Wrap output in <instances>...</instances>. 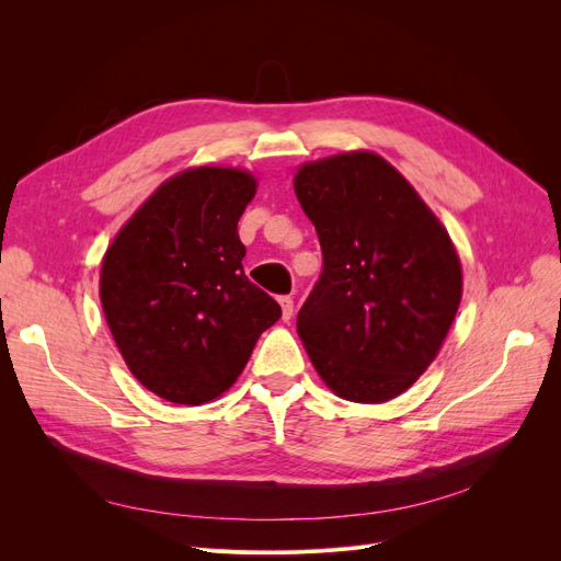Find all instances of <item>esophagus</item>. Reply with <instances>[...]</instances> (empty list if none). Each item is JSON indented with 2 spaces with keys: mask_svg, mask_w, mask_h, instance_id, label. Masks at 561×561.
Returning <instances> with one entry per match:
<instances>
[{
  "mask_svg": "<svg viewBox=\"0 0 561 561\" xmlns=\"http://www.w3.org/2000/svg\"><path fill=\"white\" fill-rule=\"evenodd\" d=\"M278 301H280V309H283V320L287 322V320L293 318V311H295V301H293V297H280Z\"/></svg>",
  "mask_w": 561,
  "mask_h": 561,
  "instance_id": "obj_1",
  "label": "esophagus"
}]
</instances>
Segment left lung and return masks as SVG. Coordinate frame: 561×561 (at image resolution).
Instances as JSON below:
<instances>
[{
	"label": "left lung",
	"instance_id": "obj_1",
	"mask_svg": "<svg viewBox=\"0 0 561 561\" xmlns=\"http://www.w3.org/2000/svg\"><path fill=\"white\" fill-rule=\"evenodd\" d=\"M295 194L322 274L297 316L309 358L339 398L386 402L435 360L461 301L447 229L371 151L304 163Z\"/></svg>",
	"mask_w": 561,
	"mask_h": 561
}]
</instances>
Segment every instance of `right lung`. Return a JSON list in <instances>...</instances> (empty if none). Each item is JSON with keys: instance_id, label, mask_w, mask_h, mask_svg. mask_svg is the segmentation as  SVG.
Here are the masks:
<instances>
[{"instance_id": "right-lung-1", "label": "right lung", "mask_w": 561, "mask_h": 561, "mask_svg": "<svg viewBox=\"0 0 561 561\" xmlns=\"http://www.w3.org/2000/svg\"><path fill=\"white\" fill-rule=\"evenodd\" d=\"M257 182L201 165L163 182L107 248L100 301L133 377L175 404L219 398L280 307L243 274Z\"/></svg>"}]
</instances>
